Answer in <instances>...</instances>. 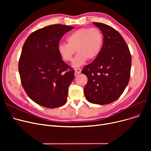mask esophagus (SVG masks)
I'll list each match as a JSON object with an SVG mask.
<instances>
[{
	"mask_svg": "<svg viewBox=\"0 0 151 151\" xmlns=\"http://www.w3.org/2000/svg\"><path fill=\"white\" fill-rule=\"evenodd\" d=\"M81 72V70L80 68H75V75L80 74Z\"/></svg>",
	"mask_w": 151,
	"mask_h": 151,
	"instance_id": "34e87169",
	"label": "esophagus"
}]
</instances>
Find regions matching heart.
Returning <instances> with one entry per match:
<instances>
[{"mask_svg":"<svg viewBox=\"0 0 151 151\" xmlns=\"http://www.w3.org/2000/svg\"><path fill=\"white\" fill-rule=\"evenodd\" d=\"M67 42L58 45V52L63 60L69 62L76 50L78 54L72 62V66L76 68L84 64L88 59L92 60L98 57L104 44V35L97 28L84 27L68 35Z\"/></svg>","mask_w":151,"mask_h":151,"instance_id":"heart-1","label":"heart"}]
</instances>
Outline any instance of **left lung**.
Segmentation results:
<instances>
[{"mask_svg":"<svg viewBox=\"0 0 151 151\" xmlns=\"http://www.w3.org/2000/svg\"><path fill=\"white\" fill-rule=\"evenodd\" d=\"M93 24L102 32L104 44L98 57L81 71L88 77L84 92L92 104L106 105L119 98L127 86L132 58L128 46L116 30L103 23Z\"/></svg>","mask_w":151,"mask_h":151,"instance_id":"1","label":"left lung"}]
</instances>
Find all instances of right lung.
Segmentation results:
<instances>
[{
	"label": "right lung",
	"instance_id": "1",
	"mask_svg": "<svg viewBox=\"0 0 151 151\" xmlns=\"http://www.w3.org/2000/svg\"><path fill=\"white\" fill-rule=\"evenodd\" d=\"M73 28L62 24L45 27L32 33L23 45L18 65L21 84L39 105L55 108L67 101L75 71L62 60L58 46L62 36Z\"/></svg>",
	"mask_w": 151,
	"mask_h": 151
}]
</instances>
